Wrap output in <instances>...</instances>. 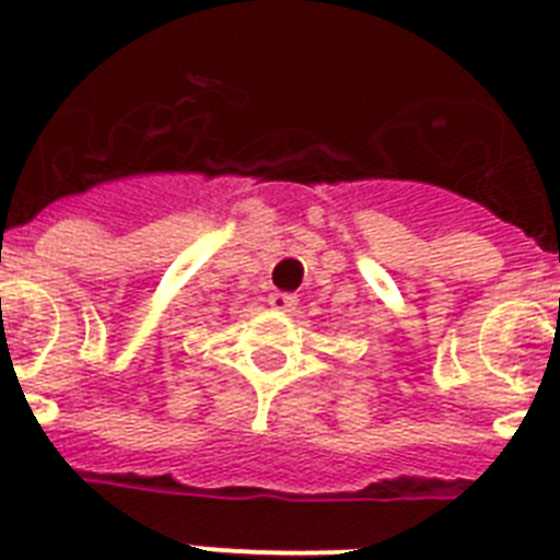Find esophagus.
<instances>
[{"label": "esophagus", "mask_w": 560, "mask_h": 560, "mask_svg": "<svg viewBox=\"0 0 560 560\" xmlns=\"http://www.w3.org/2000/svg\"><path fill=\"white\" fill-rule=\"evenodd\" d=\"M267 304H270L272 310H279V313H290V310L295 307V295L276 290V293L267 295Z\"/></svg>", "instance_id": "esophagus-1"}]
</instances>
